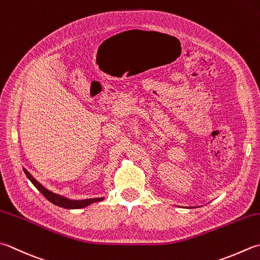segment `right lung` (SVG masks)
Masks as SVG:
<instances>
[{"label":"right lung","mask_w":260,"mask_h":260,"mask_svg":"<svg viewBox=\"0 0 260 260\" xmlns=\"http://www.w3.org/2000/svg\"><path fill=\"white\" fill-rule=\"evenodd\" d=\"M25 176L28 177V179L32 182L34 186L37 188V189L42 192V194L47 198V200L55 204L56 206H59V207H64V208H68V210H78V208H83L85 206H88L90 204H92V203L95 202H101L104 200V197H100V198H89V200H82V201H72V200H69V198H66L64 196H60L55 194V192H52L48 189H46V188L40 185L39 182L35 179V178L29 174V172L23 169Z\"/></svg>","instance_id":"add662e5"}]
</instances>
